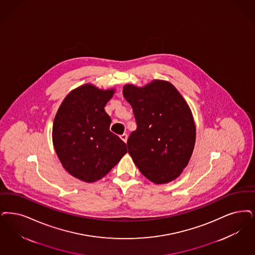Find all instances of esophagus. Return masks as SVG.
Returning a JSON list of instances; mask_svg holds the SVG:
<instances>
[{"mask_svg":"<svg viewBox=\"0 0 255 255\" xmlns=\"http://www.w3.org/2000/svg\"><path fill=\"white\" fill-rule=\"evenodd\" d=\"M127 138H128V135L126 133H123L121 135V139L123 140V142H127Z\"/></svg>","mask_w":255,"mask_h":255,"instance_id":"esophagus-1","label":"esophagus"}]
</instances>
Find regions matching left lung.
Masks as SVG:
<instances>
[{
    "instance_id": "8db88e82",
    "label": "left lung",
    "mask_w": 255,
    "mask_h": 255,
    "mask_svg": "<svg viewBox=\"0 0 255 255\" xmlns=\"http://www.w3.org/2000/svg\"><path fill=\"white\" fill-rule=\"evenodd\" d=\"M123 96L136 122L127 141L132 161L153 183L173 181L194 151L195 125L189 105L172 83L159 80L144 87L126 84Z\"/></svg>"
}]
</instances>
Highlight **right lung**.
<instances>
[{"label": "right lung", "mask_w": 255, "mask_h": 255, "mask_svg": "<svg viewBox=\"0 0 255 255\" xmlns=\"http://www.w3.org/2000/svg\"><path fill=\"white\" fill-rule=\"evenodd\" d=\"M114 93L82 85L66 96L53 123V144L63 168L88 183L105 176L127 153L104 110Z\"/></svg>", "instance_id": "add662e5"}]
</instances>
